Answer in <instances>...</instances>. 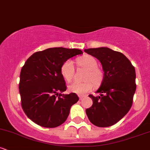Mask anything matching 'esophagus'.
Returning a JSON list of instances; mask_svg holds the SVG:
<instances>
[{"label":"esophagus","mask_w":150,"mask_h":150,"mask_svg":"<svg viewBox=\"0 0 150 150\" xmlns=\"http://www.w3.org/2000/svg\"><path fill=\"white\" fill-rule=\"evenodd\" d=\"M79 98H80V100H82V99H83V98H84V97H83V96L79 95Z\"/></svg>","instance_id":"esophagus-1"}]
</instances>
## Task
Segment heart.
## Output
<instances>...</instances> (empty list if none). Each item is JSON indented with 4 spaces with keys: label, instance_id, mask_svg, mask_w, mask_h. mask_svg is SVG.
I'll list each match as a JSON object with an SVG mask.
<instances>
[{
    "label": "heart",
    "instance_id": "heart-1",
    "mask_svg": "<svg viewBox=\"0 0 150 150\" xmlns=\"http://www.w3.org/2000/svg\"><path fill=\"white\" fill-rule=\"evenodd\" d=\"M77 64L81 68L87 70L84 80L85 82H75L69 85L70 92L76 93L79 95H84L93 89V85L98 87L101 84L104 79L103 71L97 68V62L91 56H82L77 60ZM61 73L67 82L73 80L75 74V66L72 60H67L61 65Z\"/></svg>",
    "mask_w": 150,
    "mask_h": 150
}]
</instances>
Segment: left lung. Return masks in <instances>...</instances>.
<instances>
[{
	"label": "left lung",
	"instance_id": "1",
	"mask_svg": "<svg viewBox=\"0 0 150 150\" xmlns=\"http://www.w3.org/2000/svg\"><path fill=\"white\" fill-rule=\"evenodd\" d=\"M102 65L104 79L97 91L100 96L89 94L93 104L86 109L89 121L101 128L116 124L131 108L136 90L135 70L122 53L106 47L85 49Z\"/></svg>",
	"mask_w": 150,
	"mask_h": 150
}]
</instances>
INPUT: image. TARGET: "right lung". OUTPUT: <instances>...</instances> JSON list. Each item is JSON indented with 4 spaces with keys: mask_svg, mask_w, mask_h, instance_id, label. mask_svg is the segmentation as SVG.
Returning <instances> with one entry per match:
<instances>
[{
    "mask_svg": "<svg viewBox=\"0 0 150 150\" xmlns=\"http://www.w3.org/2000/svg\"><path fill=\"white\" fill-rule=\"evenodd\" d=\"M82 53L80 49L50 48L33 53L26 61L19 91L24 112L36 124L56 128L66 120L79 97L75 93L61 94L66 85L61 68L65 61Z\"/></svg>",
    "mask_w": 150,
    "mask_h": 150,
    "instance_id": "add662e5",
    "label": "right lung"
}]
</instances>
